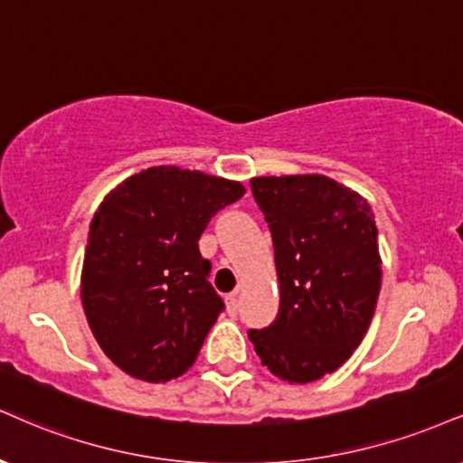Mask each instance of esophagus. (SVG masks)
<instances>
[{
	"mask_svg": "<svg viewBox=\"0 0 463 463\" xmlns=\"http://www.w3.org/2000/svg\"><path fill=\"white\" fill-rule=\"evenodd\" d=\"M226 308H228V313H231L232 317L237 315V310H239V291H232V293L226 295Z\"/></svg>",
	"mask_w": 463,
	"mask_h": 463,
	"instance_id": "34e87169",
	"label": "esophagus"
}]
</instances>
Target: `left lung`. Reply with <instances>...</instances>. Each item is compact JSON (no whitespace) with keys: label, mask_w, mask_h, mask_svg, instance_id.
Segmentation results:
<instances>
[{"label":"left lung","mask_w":463,"mask_h":463,"mask_svg":"<svg viewBox=\"0 0 463 463\" xmlns=\"http://www.w3.org/2000/svg\"><path fill=\"white\" fill-rule=\"evenodd\" d=\"M250 187L274 241L280 308L248 336L274 375L321 380L354 354L375 313V215L364 198L321 175L259 176Z\"/></svg>","instance_id":"obj_1"}]
</instances>
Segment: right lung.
<instances>
[{"label":"right lung","instance_id":"right-lung-1","mask_svg":"<svg viewBox=\"0 0 463 463\" xmlns=\"http://www.w3.org/2000/svg\"><path fill=\"white\" fill-rule=\"evenodd\" d=\"M241 183L157 165L109 192L94 213L81 302L105 355L144 382L183 375L224 302L209 282L198 239Z\"/></svg>","mask_w":463,"mask_h":463}]
</instances>
